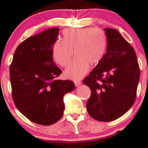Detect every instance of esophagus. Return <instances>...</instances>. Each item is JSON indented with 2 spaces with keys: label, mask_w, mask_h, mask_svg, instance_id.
<instances>
[{
  "label": "esophagus",
  "mask_w": 148,
  "mask_h": 148,
  "mask_svg": "<svg viewBox=\"0 0 148 148\" xmlns=\"http://www.w3.org/2000/svg\"><path fill=\"white\" fill-rule=\"evenodd\" d=\"M81 83V81H78V80L77 81H74V84H75V86H76V87H77V86H79Z\"/></svg>",
  "instance_id": "1"
}]
</instances>
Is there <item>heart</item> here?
<instances>
[{
  "mask_svg": "<svg viewBox=\"0 0 148 148\" xmlns=\"http://www.w3.org/2000/svg\"><path fill=\"white\" fill-rule=\"evenodd\" d=\"M106 48L105 33L100 28L65 29L62 42L57 41L52 47L54 61L66 67L74 52L76 59L65 69L64 76L69 79L80 80L89 71V65H95L103 58Z\"/></svg>",
  "mask_w": 148,
  "mask_h": 148,
  "instance_id": "heart-1",
  "label": "heart"
}]
</instances>
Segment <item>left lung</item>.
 <instances>
[{"instance_id":"8db88e82","label":"left lung","mask_w":148,"mask_h":148,"mask_svg":"<svg viewBox=\"0 0 148 148\" xmlns=\"http://www.w3.org/2000/svg\"><path fill=\"white\" fill-rule=\"evenodd\" d=\"M107 48L96 68L83 80L91 89L87 102L89 115L100 121L119 118L136 97L140 69L136 52L116 29H104Z\"/></svg>"}]
</instances>
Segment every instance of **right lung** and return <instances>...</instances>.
Listing matches in <instances>:
<instances>
[{
	"mask_svg": "<svg viewBox=\"0 0 148 148\" xmlns=\"http://www.w3.org/2000/svg\"><path fill=\"white\" fill-rule=\"evenodd\" d=\"M59 31L58 28L48 29L23 41L9 67L15 105L30 121L44 126L61 118L63 96L75 88L71 80L55 79L62 72L52 55Z\"/></svg>",
	"mask_w": 148,
	"mask_h": 148,
	"instance_id": "obj_1",
	"label": "right lung"
}]
</instances>
